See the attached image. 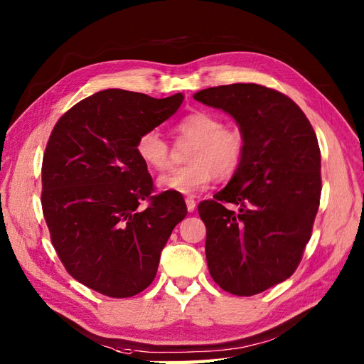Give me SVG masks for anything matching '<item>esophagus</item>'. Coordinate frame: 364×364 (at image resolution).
Listing matches in <instances>:
<instances>
[{
  "label": "esophagus",
  "mask_w": 364,
  "mask_h": 364,
  "mask_svg": "<svg viewBox=\"0 0 364 364\" xmlns=\"http://www.w3.org/2000/svg\"><path fill=\"white\" fill-rule=\"evenodd\" d=\"M186 206H188V211H189V213L194 211V210H196V200L192 198V197H188V198H186Z\"/></svg>",
  "instance_id": "obj_1"
}]
</instances>
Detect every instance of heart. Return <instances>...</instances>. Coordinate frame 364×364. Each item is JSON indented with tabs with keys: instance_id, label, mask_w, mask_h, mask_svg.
<instances>
[{
	"instance_id": "1",
	"label": "heart",
	"mask_w": 364,
	"mask_h": 364,
	"mask_svg": "<svg viewBox=\"0 0 364 364\" xmlns=\"http://www.w3.org/2000/svg\"><path fill=\"white\" fill-rule=\"evenodd\" d=\"M175 131L192 141L186 158L189 164L158 176L159 189L192 196L205 189L214 176L228 180L241 167L245 154L244 134L237 128L223 127L218 115L191 112L176 123ZM136 153L153 170L164 168L168 162V144L156 129L137 137Z\"/></svg>"
}]
</instances>
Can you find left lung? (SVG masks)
<instances>
[{
  "mask_svg": "<svg viewBox=\"0 0 364 364\" xmlns=\"http://www.w3.org/2000/svg\"><path fill=\"white\" fill-rule=\"evenodd\" d=\"M194 98L233 117L245 139L241 167L198 214L213 280L253 296L289 278L310 241L321 198L318 137L291 98L259 84L210 87Z\"/></svg>",
  "mask_w": 364,
  "mask_h": 364,
  "instance_id": "obj_1",
  "label": "left lung"
}]
</instances>
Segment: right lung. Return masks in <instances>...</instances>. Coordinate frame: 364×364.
Segmentation results:
<instances>
[{
    "instance_id": "obj_1",
    "label": "right lung",
    "mask_w": 364,
    "mask_h": 364,
    "mask_svg": "<svg viewBox=\"0 0 364 364\" xmlns=\"http://www.w3.org/2000/svg\"><path fill=\"white\" fill-rule=\"evenodd\" d=\"M184 97L100 90L54 127L42 164V208L67 272L107 297H131L156 277L161 252L186 218L175 192L151 196L137 137L178 111ZM142 199L151 205L142 210Z\"/></svg>"
}]
</instances>
